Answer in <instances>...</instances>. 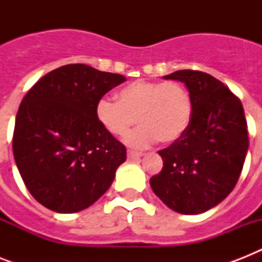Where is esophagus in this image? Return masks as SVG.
<instances>
[{"instance_id":"esophagus-1","label":"esophagus","mask_w":262,"mask_h":262,"mask_svg":"<svg viewBox=\"0 0 262 262\" xmlns=\"http://www.w3.org/2000/svg\"><path fill=\"white\" fill-rule=\"evenodd\" d=\"M144 154H141V152H137V151H132V149H129L127 151V158L129 159H139V158H141Z\"/></svg>"}]
</instances>
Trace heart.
Returning a JSON list of instances; mask_svg holds the SVG:
<instances>
[{
	"label": "heart",
	"instance_id": "heart-1",
	"mask_svg": "<svg viewBox=\"0 0 262 262\" xmlns=\"http://www.w3.org/2000/svg\"><path fill=\"white\" fill-rule=\"evenodd\" d=\"M117 99L103 98L96 118L110 135L123 137L139 121L141 126L126 137L132 147L143 148L158 140L171 145L186 135L193 117V99L179 81L136 80L118 91Z\"/></svg>",
	"mask_w": 262,
	"mask_h": 262
}]
</instances>
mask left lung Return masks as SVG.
<instances>
[{"mask_svg": "<svg viewBox=\"0 0 262 262\" xmlns=\"http://www.w3.org/2000/svg\"><path fill=\"white\" fill-rule=\"evenodd\" d=\"M164 79L185 83L193 117L186 135L158 152L163 168L149 183L172 211L201 213L222 203L238 182L249 148L244 107L230 88L204 72L185 69Z\"/></svg>", "mask_w": 262, "mask_h": 262, "instance_id": "obj_1", "label": "left lung"}]
</instances>
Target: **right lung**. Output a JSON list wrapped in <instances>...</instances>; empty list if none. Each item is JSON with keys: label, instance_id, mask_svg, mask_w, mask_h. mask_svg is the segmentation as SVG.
Here are the masks:
<instances>
[{"label": "right lung", "instance_id": "obj_1", "mask_svg": "<svg viewBox=\"0 0 262 262\" xmlns=\"http://www.w3.org/2000/svg\"><path fill=\"white\" fill-rule=\"evenodd\" d=\"M122 75L71 63L32 85L18 107L13 156L27 189L51 211H83L102 197L126 148L96 118V104Z\"/></svg>", "mask_w": 262, "mask_h": 262}]
</instances>
